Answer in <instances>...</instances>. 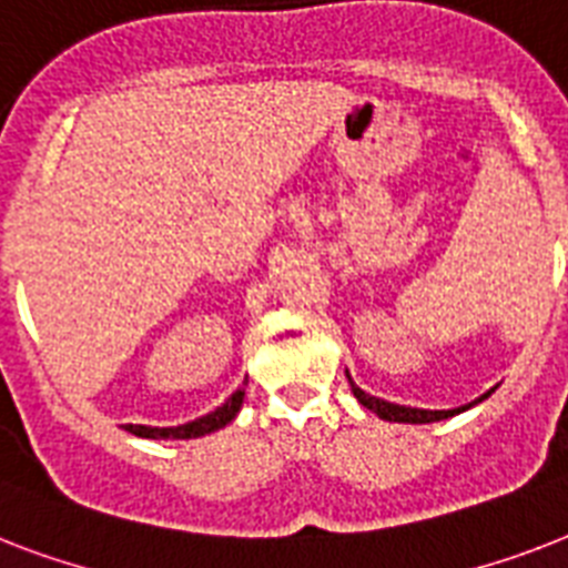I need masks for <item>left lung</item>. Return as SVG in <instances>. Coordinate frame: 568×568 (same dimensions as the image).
<instances>
[{
  "instance_id": "8db88e82",
  "label": "left lung",
  "mask_w": 568,
  "mask_h": 568,
  "mask_svg": "<svg viewBox=\"0 0 568 568\" xmlns=\"http://www.w3.org/2000/svg\"><path fill=\"white\" fill-rule=\"evenodd\" d=\"M347 379H351V374H347ZM351 392H354V397H356V400H359V404L365 406V409H372V413L379 415L383 422H397V424L442 422V418H450V415L466 413V409H471V406L480 404V400H486V397L493 395V388H489L486 395H480V397H477V400H471V404H466V406H454V409H418V406L392 404V400H383V397L368 395V392H363V388L356 386L354 379H351Z\"/></svg>"
}]
</instances>
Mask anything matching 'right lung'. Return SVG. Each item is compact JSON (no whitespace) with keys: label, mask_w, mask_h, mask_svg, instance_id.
Segmentation results:
<instances>
[{"label":"right lung","mask_w":568,"mask_h":568,"mask_svg":"<svg viewBox=\"0 0 568 568\" xmlns=\"http://www.w3.org/2000/svg\"><path fill=\"white\" fill-rule=\"evenodd\" d=\"M241 404H244V388L232 392L226 400H223L214 413L200 415L194 422L176 424V427H150V424H126L129 433H135L141 439H200L205 433H214L226 427V424L241 413Z\"/></svg>","instance_id":"1"}]
</instances>
